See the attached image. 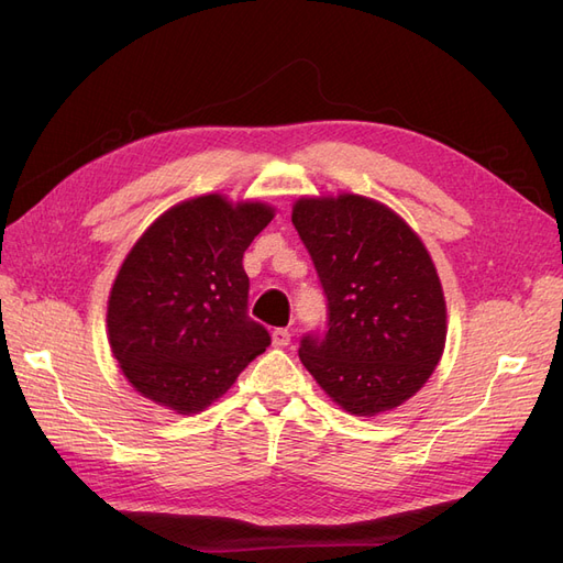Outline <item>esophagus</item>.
Segmentation results:
<instances>
[{"label": "esophagus", "mask_w": 563, "mask_h": 563, "mask_svg": "<svg viewBox=\"0 0 563 563\" xmlns=\"http://www.w3.org/2000/svg\"><path fill=\"white\" fill-rule=\"evenodd\" d=\"M272 345H275V347L291 345V333H288V329H275V331H272Z\"/></svg>", "instance_id": "esophagus-1"}]
</instances>
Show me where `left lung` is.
<instances>
[{
    "label": "left lung",
    "instance_id": "1",
    "mask_svg": "<svg viewBox=\"0 0 563 563\" xmlns=\"http://www.w3.org/2000/svg\"><path fill=\"white\" fill-rule=\"evenodd\" d=\"M294 225L327 296V331L300 362L354 416L389 411L428 383L446 343V302L420 236L360 195L302 197Z\"/></svg>",
    "mask_w": 563,
    "mask_h": 563
}]
</instances>
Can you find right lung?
Returning a JSON list of instances; mask_svg holds the SVG:
<instances>
[{"label":"right lung","mask_w":563,"mask_h":563,"mask_svg":"<svg viewBox=\"0 0 563 563\" xmlns=\"http://www.w3.org/2000/svg\"><path fill=\"white\" fill-rule=\"evenodd\" d=\"M272 218L267 203L203 195L168 209L135 242L112 284L108 333L143 397L201 411L272 343L249 317L242 265Z\"/></svg>","instance_id":"right-lung-1"}]
</instances>
